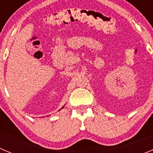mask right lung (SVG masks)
Listing matches in <instances>:
<instances>
[{
	"label": "right lung",
	"instance_id": "right-lung-1",
	"mask_svg": "<svg viewBox=\"0 0 153 153\" xmlns=\"http://www.w3.org/2000/svg\"><path fill=\"white\" fill-rule=\"evenodd\" d=\"M63 107H62V108H63Z\"/></svg>",
	"mask_w": 153,
	"mask_h": 153
}]
</instances>
